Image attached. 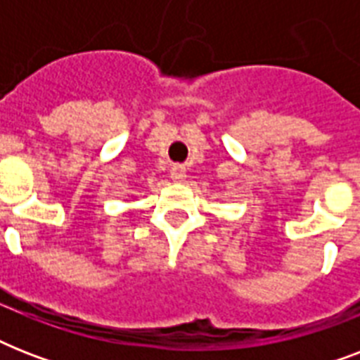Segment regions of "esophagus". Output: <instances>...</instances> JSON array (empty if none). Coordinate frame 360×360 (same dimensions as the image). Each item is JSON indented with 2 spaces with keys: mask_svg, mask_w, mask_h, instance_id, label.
<instances>
[{
  "mask_svg": "<svg viewBox=\"0 0 360 360\" xmlns=\"http://www.w3.org/2000/svg\"><path fill=\"white\" fill-rule=\"evenodd\" d=\"M169 175H172V179H174L175 183H183V181L186 179V168L183 164H174L172 169H169Z\"/></svg>",
  "mask_w": 360,
  "mask_h": 360,
  "instance_id": "esophagus-1",
  "label": "esophagus"
}]
</instances>
